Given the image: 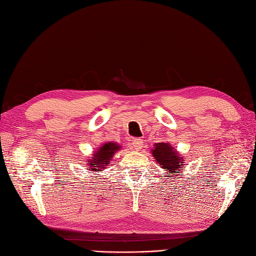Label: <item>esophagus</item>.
<instances>
[{
  "label": "esophagus",
  "mask_w": 256,
  "mask_h": 256,
  "mask_svg": "<svg viewBox=\"0 0 256 256\" xmlns=\"http://www.w3.org/2000/svg\"><path fill=\"white\" fill-rule=\"evenodd\" d=\"M143 140H141V138H134V140L132 141V146H134V148L136 150H142V147H143Z\"/></svg>",
  "instance_id": "esophagus-1"
}]
</instances>
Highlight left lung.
Masks as SVG:
<instances>
[{
	"label": "left lung",
	"mask_w": 256,
	"mask_h": 256,
	"mask_svg": "<svg viewBox=\"0 0 256 256\" xmlns=\"http://www.w3.org/2000/svg\"><path fill=\"white\" fill-rule=\"evenodd\" d=\"M152 154L154 156V159L157 161V164H159L161 168L166 170L170 178L174 177L173 174L180 173V170L184 168L182 164L184 158L180 157V154L168 143L164 142L154 144V148L152 150ZM170 172L172 173L171 176L169 175Z\"/></svg>",
	"instance_id": "left-lung-1"
}]
</instances>
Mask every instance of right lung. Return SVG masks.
I'll list each match as a JSON object with an SVG mask.
<instances>
[{"instance_id": "right-lung-1", "label": "right lung", "mask_w": 256, "mask_h": 256, "mask_svg": "<svg viewBox=\"0 0 256 256\" xmlns=\"http://www.w3.org/2000/svg\"><path fill=\"white\" fill-rule=\"evenodd\" d=\"M120 148V146L118 143L113 142H106L102 146L98 147L95 154H92L90 160L86 161L88 162V166L92 172H97L104 170L108 164H110L112 160L114 154Z\"/></svg>"}]
</instances>
